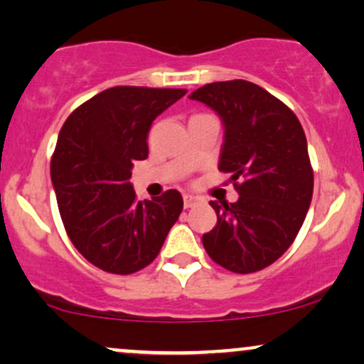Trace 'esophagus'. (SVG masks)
I'll use <instances>...</instances> for the list:
<instances>
[{"instance_id":"1","label":"esophagus","mask_w":364,"mask_h":364,"mask_svg":"<svg viewBox=\"0 0 364 364\" xmlns=\"http://www.w3.org/2000/svg\"><path fill=\"white\" fill-rule=\"evenodd\" d=\"M183 203H185V209H190V207L197 205L198 203V197H195V195H183Z\"/></svg>"}]
</instances>
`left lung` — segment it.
Listing matches in <instances>:
<instances>
[{
	"label": "left lung",
	"mask_w": 364,
	"mask_h": 364,
	"mask_svg": "<svg viewBox=\"0 0 364 364\" xmlns=\"http://www.w3.org/2000/svg\"><path fill=\"white\" fill-rule=\"evenodd\" d=\"M225 122L219 171L238 200L210 202L218 225L202 237L215 264L240 274L273 264L292 245L311 205L314 174L304 129L282 100L254 82H210L190 95Z\"/></svg>",
	"instance_id": "obj_1"
}]
</instances>
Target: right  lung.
<instances>
[{
  "label": "right lung",
  "instance_id": "obj_1",
  "mask_svg": "<svg viewBox=\"0 0 364 364\" xmlns=\"http://www.w3.org/2000/svg\"><path fill=\"white\" fill-rule=\"evenodd\" d=\"M186 90L115 86L79 105L63 122L51 157V181L70 242L86 261L131 274L161 252L183 210L178 190L138 200L134 161L149 157L151 122Z\"/></svg>",
  "mask_w": 364,
  "mask_h": 364
}]
</instances>
